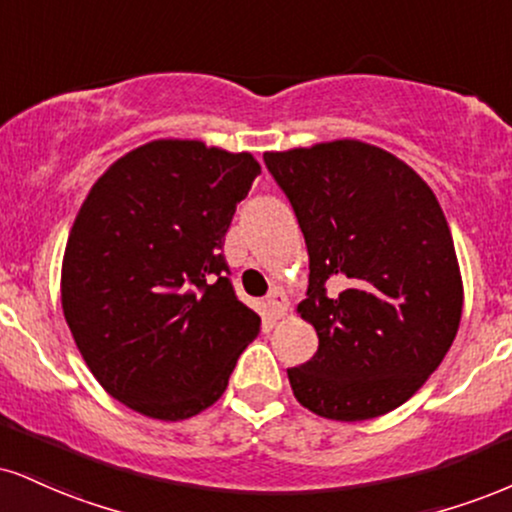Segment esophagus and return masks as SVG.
<instances>
[{
    "label": "esophagus",
    "instance_id": "obj_1",
    "mask_svg": "<svg viewBox=\"0 0 512 512\" xmlns=\"http://www.w3.org/2000/svg\"><path fill=\"white\" fill-rule=\"evenodd\" d=\"M267 305H269V310H272V315L276 319H281L288 312V300H286V295H283V291H279V288L269 291Z\"/></svg>",
    "mask_w": 512,
    "mask_h": 512
}]
</instances>
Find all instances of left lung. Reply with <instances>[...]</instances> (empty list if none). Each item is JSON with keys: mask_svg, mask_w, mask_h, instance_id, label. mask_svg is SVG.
Segmentation results:
<instances>
[{"mask_svg": "<svg viewBox=\"0 0 512 512\" xmlns=\"http://www.w3.org/2000/svg\"><path fill=\"white\" fill-rule=\"evenodd\" d=\"M264 164L310 255L298 312L319 348L288 369L293 396L326 420L396 410L441 365L463 315L453 236L432 188L357 140L267 152Z\"/></svg>", "mask_w": 512, "mask_h": 512, "instance_id": "left-lung-1", "label": "left lung"}]
</instances>
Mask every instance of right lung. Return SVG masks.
I'll use <instances>...</instances> for the list:
<instances>
[{
  "mask_svg": "<svg viewBox=\"0 0 512 512\" xmlns=\"http://www.w3.org/2000/svg\"><path fill=\"white\" fill-rule=\"evenodd\" d=\"M257 174L248 152L155 140L109 166L80 207L61 307L95 379L140 415L176 422L217 403L260 334L221 252Z\"/></svg>",
  "mask_w": 512,
  "mask_h": 512,
  "instance_id": "right-lung-1",
  "label": "right lung"
}]
</instances>
